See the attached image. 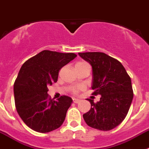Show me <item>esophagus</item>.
Returning <instances> with one entry per match:
<instances>
[{"mask_svg":"<svg viewBox=\"0 0 149 149\" xmlns=\"http://www.w3.org/2000/svg\"><path fill=\"white\" fill-rule=\"evenodd\" d=\"M72 101H73V102H74V103H76V104L79 103V102H80V101H79V99H77V98H73V99H72Z\"/></svg>","mask_w":149,"mask_h":149,"instance_id":"obj_1","label":"esophagus"}]
</instances>
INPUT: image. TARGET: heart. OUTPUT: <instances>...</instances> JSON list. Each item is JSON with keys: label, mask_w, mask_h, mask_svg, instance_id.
<instances>
[{"label": "heart", "mask_w": 149, "mask_h": 149, "mask_svg": "<svg viewBox=\"0 0 149 149\" xmlns=\"http://www.w3.org/2000/svg\"><path fill=\"white\" fill-rule=\"evenodd\" d=\"M86 62H78V63H76V65H75V67H77V66H80V65H83V64H86ZM82 88H83V86H77V87H74V88H72V92L73 94H78L79 92L80 91V90H82Z\"/></svg>", "instance_id": "b5f03b06"}]
</instances>
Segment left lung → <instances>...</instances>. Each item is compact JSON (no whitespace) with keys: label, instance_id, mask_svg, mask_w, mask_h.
<instances>
[{"label":"left lung","instance_id":"1","mask_svg":"<svg viewBox=\"0 0 149 149\" xmlns=\"http://www.w3.org/2000/svg\"><path fill=\"white\" fill-rule=\"evenodd\" d=\"M79 55L92 65V95H101L100 101L91 104L83 114L90 127L99 130H113L127 117L133 98L131 79L122 63L102 52H85Z\"/></svg>","mask_w":149,"mask_h":149}]
</instances>
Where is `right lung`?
Listing matches in <instances>:
<instances>
[{"label": "right lung", "mask_w": 149, "mask_h": 149, "mask_svg": "<svg viewBox=\"0 0 149 149\" xmlns=\"http://www.w3.org/2000/svg\"><path fill=\"white\" fill-rule=\"evenodd\" d=\"M77 56L44 50L22 64L13 85L15 105L30 129L45 133L63 124L72 98L63 95L51 99L47 86L57 82L60 70Z\"/></svg>", "instance_id": "right-lung-1"}]
</instances>
